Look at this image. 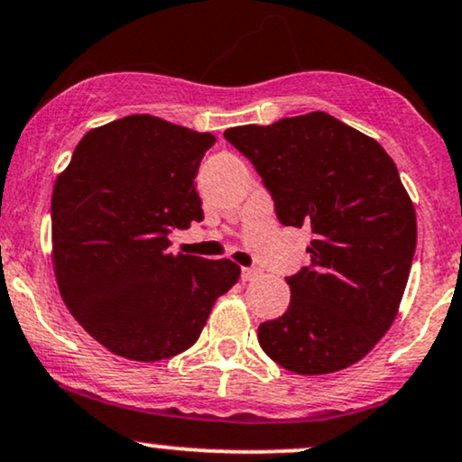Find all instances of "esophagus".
Listing matches in <instances>:
<instances>
[{
    "label": "esophagus",
    "instance_id": "obj_1",
    "mask_svg": "<svg viewBox=\"0 0 462 462\" xmlns=\"http://www.w3.org/2000/svg\"><path fill=\"white\" fill-rule=\"evenodd\" d=\"M255 277H258V271H255V269H243L241 271V280L243 282H254Z\"/></svg>",
    "mask_w": 462,
    "mask_h": 462
}]
</instances>
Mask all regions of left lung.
I'll return each mask as SVG.
<instances>
[{
	"instance_id": "left-lung-1",
	"label": "left lung",
	"mask_w": 462,
	"mask_h": 462,
	"mask_svg": "<svg viewBox=\"0 0 462 462\" xmlns=\"http://www.w3.org/2000/svg\"><path fill=\"white\" fill-rule=\"evenodd\" d=\"M284 226L310 227V266L288 277L291 305L258 327L263 351L297 374L364 359L396 319L418 221L390 154L325 111L227 129Z\"/></svg>"
}]
</instances>
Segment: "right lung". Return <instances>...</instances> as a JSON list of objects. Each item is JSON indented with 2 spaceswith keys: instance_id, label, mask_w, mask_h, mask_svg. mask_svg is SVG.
<instances>
[{
  "instance_id": "add662e5",
  "label": "right lung",
  "mask_w": 462,
  "mask_h": 462,
  "mask_svg": "<svg viewBox=\"0 0 462 462\" xmlns=\"http://www.w3.org/2000/svg\"><path fill=\"white\" fill-rule=\"evenodd\" d=\"M213 133L135 114L88 131L55 178L51 263L75 320L109 353L161 361L187 351L217 297L241 277L230 258L171 254L170 232L202 221L193 178Z\"/></svg>"
}]
</instances>
